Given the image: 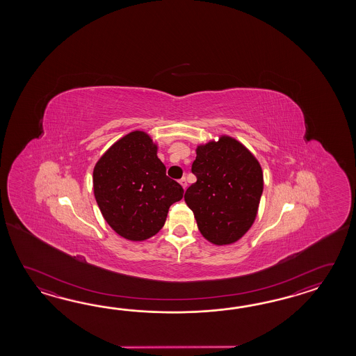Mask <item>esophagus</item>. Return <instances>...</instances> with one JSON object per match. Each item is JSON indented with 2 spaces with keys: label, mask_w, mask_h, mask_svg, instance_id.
Returning a JSON list of instances; mask_svg holds the SVG:
<instances>
[{
  "label": "esophagus",
  "mask_w": 356,
  "mask_h": 356,
  "mask_svg": "<svg viewBox=\"0 0 356 356\" xmlns=\"http://www.w3.org/2000/svg\"><path fill=\"white\" fill-rule=\"evenodd\" d=\"M179 183H181V186L183 187V188H187V181H186V178H184V177L181 178V181H179Z\"/></svg>",
  "instance_id": "34e87169"
}]
</instances>
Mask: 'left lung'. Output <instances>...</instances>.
I'll return each mask as SVG.
<instances>
[{
    "mask_svg": "<svg viewBox=\"0 0 356 356\" xmlns=\"http://www.w3.org/2000/svg\"><path fill=\"white\" fill-rule=\"evenodd\" d=\"M192 173L197 181L184 201L198 230L216 245L236 242L253 225L264 191V173L256 156L233 137L198 145Z\"/></svg>",
    "mask_w": 356,
    "mask_h": 356,
    "instance_id": "left-lung-1",
    "label": "left lung"
}]
</instances>
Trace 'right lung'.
Here are the masks:
<instances>
[{"label": "right lung", "instance_id": "1", "mask_svg": "<svg viewBox=\"0 0 356 356\" xmlns=\"http://www.w3.org/2000/svg\"><path fill=\"white\" fill-rule=\"evenodd\" d=\"M165 172L158 158V145L144 131L122 137L97 161L94 196L117 234L143 242L164 227L169 207L184 192Z\"/></svg>", "mask_w": 356, "mask_h": 356}]
</instances>
